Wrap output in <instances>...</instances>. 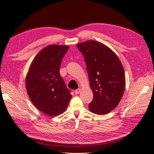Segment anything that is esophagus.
Returning a JSON list of instances; mask_svg holds the SVG:
<instances>
[{
	"instance_id": "obj_1",
	"label": "esophagus",
	"mask_w": 154,
	"mask_h": 154,
	"mask_svg": "<svg viewBox=\"0 0 154 154\" xmlns=\"http://www.w3.org/2000/svg\"><path fill=\"white\" fill-rule=\"evenodd\" d=\"M80 92H81V88H78V89L75 90V94H78Z\"/></svg>"
}]
</instances>
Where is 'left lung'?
I'll list each match as a JSON object with an SVG mask.
<instances>
[{
    "mask_svg": "<svg viewBox=\"0 0 154 154\" xmlns=\"http://www.w3.org/2000/svg\"><path fill=\"white\" fill-rule=\"evenodd\" d=\"M83 55L94 94L88 109L105 115L115 109L122 100L125 87V72L119 59L105 45L88 40L76 45Z\"/></svg>",
    "mask_w": 154,
    "mask_h": 154,
    "instance_id": "1",
    "label": "left lung"
}]
</instances>
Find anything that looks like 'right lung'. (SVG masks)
<instances>
[{"label": "right lung", "instance_id": "obj_1", "mask_svg": "<svg viewBox=\"0 0 154 154\" xmlns=\"http://www.w3.org/2000/svg\"><path fill=\"white\" fill-rule=\"evenodd\" d=\"M69 47L49 45L42 49L27 74L26 87L32 103L50 116L63 113L72 96L60 74L62 60Z\"/></svg>", "mask_w": 154, "mask_h": 154}]
</instances>
